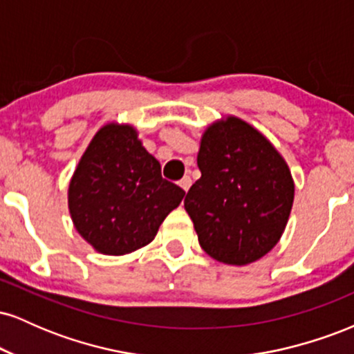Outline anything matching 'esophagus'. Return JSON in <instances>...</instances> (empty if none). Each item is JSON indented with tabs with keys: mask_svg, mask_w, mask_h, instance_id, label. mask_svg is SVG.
<instances>
[{
	"mask_svg": "<svg viewBox=\"0 0 354 354\" xmlns=\"http://www.w3.org/2000/svg\"><path fill=\"white\" fill-rule=\"evenodd\" d=\"M180 186L183 188V191H188L189 186H191V178L189 176L183 178V180H180Z\"/></svg>",
	"mask_w": 354,
	"mask_h": 354,
	"instance_id": "obj_1",
	"label": "esophagus"
}]
</instances>
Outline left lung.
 Returning <instances> with one entry per match:
<instances>
[{
  "label": "left lung",
  "mask_w": 354,
  "mask_h": 354,
  "mask_svg": "<svg viewBox=\"0 0 354 354\" xmlns=\"http://www.w3.org/2000/svg\"><path fill=\"white\" fill-rule=\"evenodd\" d=\"M201 178L185 198L198 241L211 258L245 266L281 239L295 200L290 166L259 129L228 115L206 126Z\"/></svg>",
  "instance_id": "8db88e82"
}]
</instances>
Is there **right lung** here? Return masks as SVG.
<instances>
[{
  "instance_id": "add662e5",
  "label": "right lung",
  "mask_w": 354,
  "mask_h": 354,
  "mask_svg": "<svg viewBox=\"0 0 354 354\" xmlns=\"http://www.w3.org/2000/svg\"><path fill=\"white\" fill-rule=\"evenodd\" d=\"M185 191L161 176L138 129L106 123L96 131L68 186L71 221L101 254L123 256L153 241Z\"/></svg>"
}]
</instances>
